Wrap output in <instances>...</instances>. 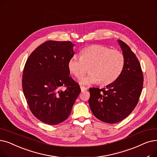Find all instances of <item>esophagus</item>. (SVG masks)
<instances>
[{"instance_id": "1", "label": "esophagus", "mask_w": 157, "mask_h": 157, "mask_svg": "<svg viewBox=\"0 0 157 157\" xmlns=\"http://www.w3.org/2000/svg\"><path fill=\"white\" fill-rule=\"evenodd\" d=\"M80 88H81V91H82V92L87 90V88L85 87V86H81Z\"/></svg>"}]
</instances>
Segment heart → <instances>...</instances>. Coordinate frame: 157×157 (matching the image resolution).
I'll return each mask as SVG.
<instances>
[{
	"label": "heart",
	"mask_w": 157,
	"mask_h": 157,
	"mask_svg": "<svg viewBox=\"0 0 157 157\" xmlns=\"http://www.w3.org/2000/svg\"><path fill=\"white\" fill-rule=\"evenodd\" d=\"M125 58L123 53L102 45H91L80 51V58L74 55L68 61L70 72L78 79L84 76L89 66L90 73L80 80L82 85L100 82L108 85L116 80L124 69Z\"/></svg>",
	"instance_id": "b5f03b06"
}]
</instances>
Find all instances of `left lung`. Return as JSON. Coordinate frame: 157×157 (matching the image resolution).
Segmentation results:
<instances>
[{
  "label": "left lung",
  "mask_w": 157,
  "mask_h": 157,
  "mask_svg": "<svg viewBox=\"0 0 157 157\" xmlns=\"http://www.w3.org/2000/svg\"><path fill=\"white\" fill-rule=\"evenodd\" d=\"M125 58L119 77L106 88H90L88 100L94 116L106 123L119 122L130 114L137 106L143 87L142 71L139 61L129 47L118 40Z\"/></svg>",
  "instance_id": "left-lung-1"
}]
</instances>
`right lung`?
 <instances>
[{
    "label": "right lung",
    "mask_w": 157,
    "mask_h": 157,
    "mask_svg": "<svg viewBox=\"0 0 157 157\" xmlns=\"http://www.w3.org/2000/svg\"><path fill=\"white\" fill-rule=\"evenodd\" d=\"M74 45L70 41H47L25 62L22 81L24 96L34 116L45 124H58L69 117L81 92L67 67L74 54Z\"/></svg>",
    "instance_id": "1"
}]
</instances>
